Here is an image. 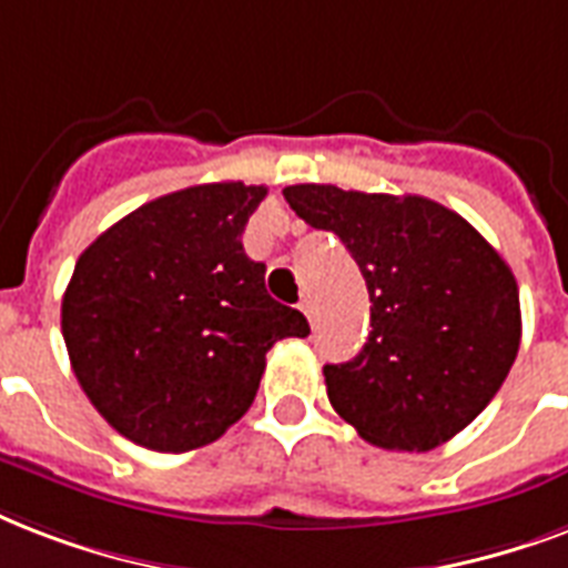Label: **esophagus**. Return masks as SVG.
<instances>
[{"instance_id":"34e87169","label":"esophagus","mask_w":568,"mask_h":568,"mask_svg":"<svg viewBox=\"0 0 568 568\" xmlns=\"http://www.w3.org/2000/svg\"><path fill=\"white\" fill-rule=\"evenodd\" d=\"M298 307H302V314H305L307 320H311V323H314V314H316V307H314V298H311V296H305V298H302V305H298Z\"/></svg>"}]
</instances>
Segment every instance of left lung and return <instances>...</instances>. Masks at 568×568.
Instances as JSON below:
<instances>
[{
	"instance_id": "left-lung-1",
	"label": "left lung",
	"mask_w": 568,
	"mask_h": 568,
	"mask_svg": "<svg viewBox=\"0 0 568 568\" xmlns=\"http://www.w3.org/2000/svg\"><path fill=\"white\" fill-rule=\"evenodd\" d=\"M316 231L341 236L371 293L353 362L325 364L337 415L364 442L424 453L463 433L498 394L521 344L518 284L463 215L420 195L325 183L284 189Z\"/></svg>"
}]
</instances>
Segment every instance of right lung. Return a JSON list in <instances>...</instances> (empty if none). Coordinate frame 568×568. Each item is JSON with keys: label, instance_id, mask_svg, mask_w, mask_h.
Instances as JSON below:
<instances>
[{"label": "right lung", "instance_id": "add662e5", "mask_svg": "<svg viewBox=\"0 0 568 568\" xmlns=\"http://www.w3.org/2000/svg\"><path fill=\"white\" fill-rule=\"evenodd\" d=\"M266 186L204 183L139 206L79 254L61 298L70 367L148 450L215 442L248 412L275 341L311 334L243 248Z\"/></svg>", "mask_w": 568, "mask_h": 568}]
</instances>
